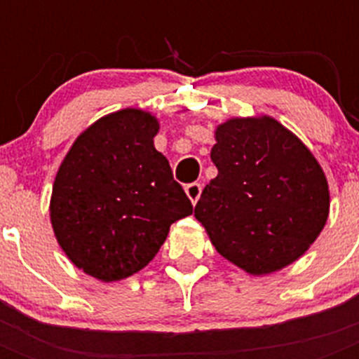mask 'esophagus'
<instances>
[{
  "instance_id": "1",
  "label": "esophagus",
  "mask_w": 359,
  "mask_h": 359,
  "mask_svg": "<svg viewBox=\"0 0 359 359\" xmlns=\"http://www.w3.org/2000/svg\"><path fill=\"white\" fill-rule=\"evenodd\" d=\"M184 190H186V196H188V199H190V201L196 205V203L199 201V197H201L203 186L199 184V182H191V184L186 186Z\"/></svg>"
}]
</instances>
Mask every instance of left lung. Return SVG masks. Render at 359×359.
<instances>
[{
  "instance_id": "obj_1",
  "label": "left lung",
  "mask_w": 359,
  "mask_h": 359,
  "mask_svg": "<svg viewBox=\"0 0 359 359\" xmlns=\"http://www.w3.org/2000/svg\"><path fill=\"white\" fill-rule=\"evenodd\" d=\"M218 177L196 218L222 257L253 276L278 272L309 250L330 214L328 180L313 152L273 117L218 124Z\"/></svg>"
}]
</instances>
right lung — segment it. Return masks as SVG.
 <instances>
[{"instance_id":"1","label":"right lung","mask_w":359,"mask_h":359,"mask_svg":"<svg viewBox=\"0 0 359 359\" xmlns=\"http://www.w3.org/2000/svg\"><path fill=\"white\" fill-rule=\"evenodd\" d=\"M160 123L137 108L104 115L59 165L50 199L53 235L70 262L111 283L154 259L194 207L154 149Z\"/></svg>"}]
</instances>
